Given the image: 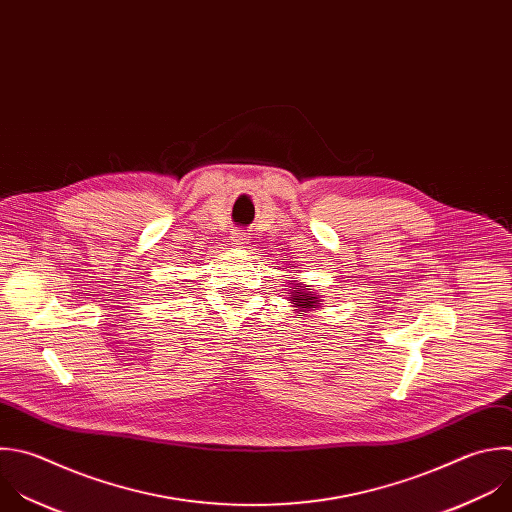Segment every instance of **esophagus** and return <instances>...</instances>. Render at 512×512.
<instances>
[{
	"label": "esophagus",
	"mask_w": 512,
	"mask_h": 512,
	"mask_svg": "<svg viewBox=\"0 0 512 512\" xmlns=\"http://www.w3.org/2000/svg\"><path fill=\"white\" fill-rule=\"evenodd\" d=\"M231 243H233L235 247H245V245L249 243V237H247L245 231L235 229V231H231Z\"/></svg>",
	"instance_id": "34e87169"
}]
</instances>
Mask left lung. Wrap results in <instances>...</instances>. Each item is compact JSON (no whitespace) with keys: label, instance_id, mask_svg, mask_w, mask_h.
<instances>
[{"label":"left lung","instance_id":"1","mask_svg":"<svg viewBox=\"0 0 512 512\" xmlns=\"http://www.w3.org/2000/svg\"><path fill=\"white\" fill-rule=\"evenodd\" d=\"M291 299H295L297 307H305V309H309V307H313L317 303V297H313L311 291H301L299 289V283L293 287V297Z\"/></svg>","mask_w":512,"mask_h":512}]
</instances>
